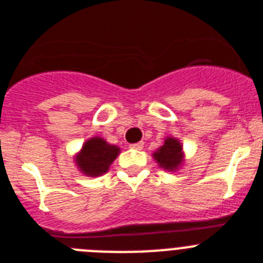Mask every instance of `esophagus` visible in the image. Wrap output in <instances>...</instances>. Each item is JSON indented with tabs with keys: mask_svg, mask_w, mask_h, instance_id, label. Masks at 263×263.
<instances>
[{
	"mask_svg": "<svg viewBox=\"0 0 263 263\" xmlns=\"http://www.w3.org/2000/svg\"><path fill=\"white\" fill-rule=\"evenodd\" d=\"M131 148H134V150H142L143 147H144V143L143 142H138V143H134V144H131Z\"/></svg>",
	"mask_w": 263,
	"mask_h": 263,
	"instance_id": "esophagus-1",
	"label": "esophagus"
}]
</instances>
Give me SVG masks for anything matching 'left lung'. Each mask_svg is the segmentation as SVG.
I'll return each mask as SVG.
<instances>
[{"label": "left lung", "mask_w": 263, "mask_h": 263, "mask_svg": "<svg viewBox=\"0 0 263 263\" xmlns=\"http://www.w3.org/2000/svg\"><path fill=\"white\" fill-rule=\"evenodd\" d=\"M154 158L161 167L166 170H176L182 159V146L177 139L167 138L163 146L154 153Z\"/></svg>", "instance_id": "8db88e82"}]
</instances>
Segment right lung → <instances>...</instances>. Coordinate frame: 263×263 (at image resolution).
I'll return each mask as SVG.
<instances>
[{
	"instance_id": "obj_1",
	"label": "right lung",
	"mask_w": 263,
	"mask_h": 263,
	"mask_svg": "<svg viewBox=\"0 0 263 263\" xmlns=\"http://www.w3.org/2000/svg\"><path fill=\"white\" fill-rule=\"evenodd\" d=\"M120 148L108 143L101 138H91L83 144L82 150L77 157V165L86 176H101L108 172L109 165L116 159Z\"/></svg>"
}]
</instances>
